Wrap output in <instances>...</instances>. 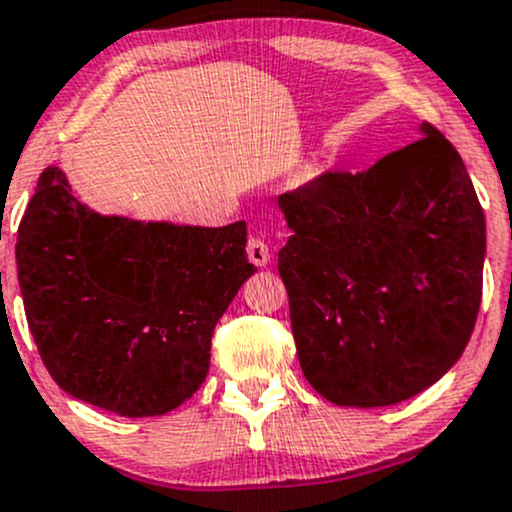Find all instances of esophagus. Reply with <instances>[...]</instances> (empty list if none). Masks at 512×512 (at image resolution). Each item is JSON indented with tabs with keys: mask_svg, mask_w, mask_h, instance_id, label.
I'll use <instances>...</instances> for the list:
<instances>
[{
	"mask_svg": "<svg viewBox=\"0 0 512 512\" xmlns=\"http://www.w3.org/2000/svg\"><path fill=\"white\" fill-rule=\"evenodd\" d=\"M269 257H272V252H269L265 240H262V238L247 240V260H250L252 265L265 267V265H269Z\"/></svg>",
	"mask_w": 512,
	"mask_h": 512,
	"instance_id": "esophagus-1",
	"label": "esophagus"
}]
</instances>
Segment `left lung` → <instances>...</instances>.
Returning a JSON list of instances; mask_svg holds the SVG:
<instances>
[{
  "mask_svg": "<svg viewBox=\"0 0 512 512\" xmlns=\"http://www.w3.org/2000/svg\"><path fill=\"white\" fill-rule=\"evenodd\" d=\"M425 138L279 196V252L303 376L338 406H393L449 372L484 289L486 221L454 145Z\"/></svg>",
  "mask_w": 512,
  "mask_h": 512,
  "instance_id": "8db88e82",
  "label": "left lung"
}]
</instances>
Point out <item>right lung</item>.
Instances as JSON below:
<instances>
[{"label":"right lung","mask_w":512,"mask_h":512,"mask_svg":"<svg viewBox=\"0 0 512 512\" xmlns=\"http://www.w3.org/2000/svg\"><path fill=\"white\" fill-rule=\"evenodd\" d=\"M247 226L99 216L58 167L19 223L16 267L38 355L60 389L123 418L165 415L209 374L211 335L250 274Z\"/></svg>","instance_id":"right-lung-1"}]
</instances>
